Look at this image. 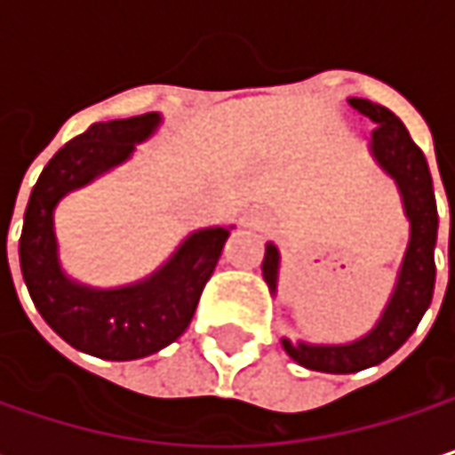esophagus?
I'll use <instances>...</instances> for the list:
<instances>
[{
  "label": "esophagus",
  "mask_w": 455,
  "mask_h": 455,
  "mask_svg": "<svg viewBox=\"0 0 455 455\" xmlns=\"http://www.w3.org/2000/svg\"><path fill=\"white\" fill-rule=\"evenodd\" d=\"M244 224L250 228H263L266 227V216H263L258 208H250V211L244 213Z\"/></svg>",
  "instance_id": "obj_1"
}]
</instances>
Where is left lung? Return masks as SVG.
<instances>
[{
  "label": "left lung",
  "instance_id": "obj_1",
  "mask_svg": "<svg viewBox=\"0 0 455 455\" xmlns=\"http://www.w3.org/2000/svg\"><path fill=\"white\" fill-rule=\"evenodd\" d=\"M347 105L377 126L369 139V152L379 171L390 176L398 187L403 216L409 221V244L390 300L366 334L353 342H306L282 337V347L295 363L326 374H353L390 358L413 334L435 292L437 203L427 157L413 144L401 118L387 108L358 97H350ZM279 247L268 242L263 255V279L271 295H276L279 287Z\"/></svg>",
  "mask_w": 455,
  "mask_h": 455
}]
</instances>
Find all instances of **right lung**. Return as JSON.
Wrapping results in <instances>:
<instances>
[{
	"label": "right lung",
	"mask_w": 455,
	"mask_h": 455,
	"mask_svg": "<svg viewBox=\"0 0 455 455\" xmlns=\"http://www.w3.org/2000/svg\"><path fill=\"white\" fill-rule=\"evenodd\" d=\"M160 124V113L92 124L46 163L23 216L20 271L36 311L68 345L105 361H137L184 334L234 228L189 231L149 276L121 287H92L62 268L60 200L132 160Z\"/></svg>",
	"instance_id": "right-lung-1"
}]
</instances>
